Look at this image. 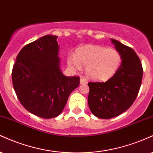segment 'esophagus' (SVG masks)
<instances>
[{
    "instance_id": "esophagus-1",
    "label": "esophagus",
    "mask_w": 153,
    "mask_h": 153,
    "mask_svg": "<svg viewBox=\"0 0 153 153\" xmlns=\"http://www.w3.org/2000/svg\"><path fill=\"white\" fill-rule=\"evenodd\" d=\"M87 83V80L84 78V77H82L80 79V84H84Z\"/></svg>"
}]
</instances>
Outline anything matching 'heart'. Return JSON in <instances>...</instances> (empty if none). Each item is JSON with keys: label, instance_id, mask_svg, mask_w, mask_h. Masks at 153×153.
Segmentation results:
<instances>
[{"label": "heart", "instance_id": "obj_1", "mask_svg": "<svg viewBox=\"0 0 153 153\" xmlns=\"http://www.w3.org/2000/svg\"><path fill=\"white\" fill-rule=\"evenodd\" d=\"M122 62L120 52L115 48L99 45H86L79 48L74 56L67 58L68 65L74 69L86 66L87 76L100 82L109 80L115 74Z\"/></svg>", "mask_w": 153, "mask_h": 153}]
</instances>
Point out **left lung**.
<instances>
[{"instance_id":"obj_1","label":"left lung","mask_w":153,"mask_h":153,"mask_svg":"<svg viewBox=\"0 0 153 153\" xmlns=\"http://www.w3.org/2000/svg\"><path fill=\"white\" fill-rule=\"evenodd\" d=\"M111 41L122 57L119 69L107 82L88 83L89 109L102 119L114 117L130 108L137 97L143 79V66L135 51L115 39Z\"/></svg>"}]
</instances>
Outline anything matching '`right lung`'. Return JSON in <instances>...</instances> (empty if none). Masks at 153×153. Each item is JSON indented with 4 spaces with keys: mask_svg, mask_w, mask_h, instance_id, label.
Returning a JSON list of instances; mask_svg holds the SVG:
<instances>
[{
    "mask_svg": "<svg viewBox=\"0 0 153 153\" xmlns=\"http://www.w3.org/2000/svg\"><path fill=\"white\" fill-rule=\"evenodd\" d=\"M57 38L46 35L26 45L12 70L13 85L21 105L45 119L59 115L79 85V77L66 76L61 71Z\"/></svg>",
    "mask_w": 153,
    "mask_h": 153,
    "instance_id": "add662e5",
    "label": "right lung"
}]
</instances>
